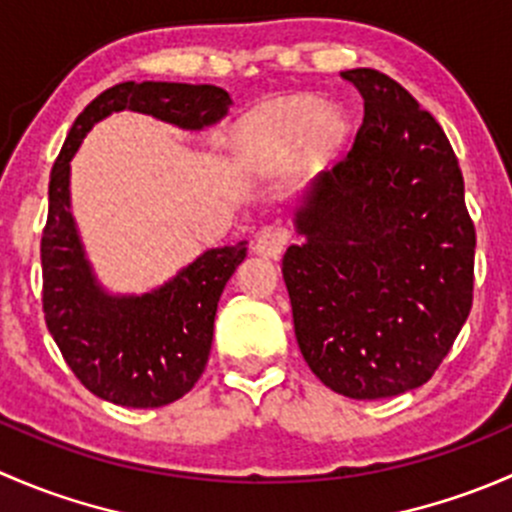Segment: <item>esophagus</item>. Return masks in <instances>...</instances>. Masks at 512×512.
Masks as SVG:
<instances>
[{
  "instance_id": "1",
  "label": "esophagus",
  "mask_w": 512,
  "mask_h": 512,
  "mask_svg": "<svg viewBox=\"0 0 512 512\" xmlns=\"http://www.w3.org/2000/svg\"><path fill=\"white\" fill-rule=\"evenodd\" d=\"M289 235L282 225H265L252 240V250L262 257H270V260H277L285 250Z\"/></svg>"
}]
</instances>
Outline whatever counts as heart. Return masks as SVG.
I'll return each mask as SVG.
<instances>
[{
  "mask_svg": "<svg viewBox=\"0 0 512 512\" xmlns=\"http://www.w3.org/2000/svg\"><path fill=\"white\" fill-rule=\"evenodd\" d=\"M344 136V121L337 111L324 108L317 98H292L262 113L250 126V143L265 156H285L304 143L329 151Z\"/></svg>",
  "mask_w": 512,
  "mask_h": 512,
  "instance_id": "heart-1",
  "label": "heart"
}]
</instances>
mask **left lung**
Wrapping results in <instances>:
<instances>
[{
    "label": "left lung",
    "mask_w": 512,
    "mask_h": 512,
    "mask_svg": "<svg viewBox=\"0 0 512 512\" xmlns=\"http://www.w3.org/2000/svg\"><path fill=\"white\" fill-rule=\"evenodd\" d=\"M342 76L364 121L299 198L282 277L314 376L349 399H386L426 384L466 324L476 230L436 118L381 71Z\"/></svg>",
    "instance_id": "left-lung-1"
}]
</instances>
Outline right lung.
<instances>
[{
    "mask_svg": "<svg viewBox=\"0 0 512 512\" xmlns=\"http://www.w3.org/2000/svg\"><path fill=\"white\" fill-rule=\"evenodd\" d=\"M230 106V94L210 84H116L79 113L51 168L41 237L46 327L76 379L98 399L156 409L193 389L208 364L220 294L245 260L247 240L200 252L143 294L108 292L71 213V158L111 113L136 111L183 131H203L223 121Z\"/></svg>",
    "mask_w": 512,
    "mask_h": 512,
    "instance_id": "add662e5",
    "label": "right lung"
}]
</instances>
